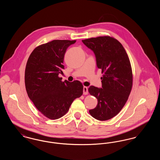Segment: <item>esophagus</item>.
I'll list each match as a JSON object with an SVG mask.
<instances>
[{"label": "esophagus", "mask_w": 160, "mask_h": 160, "mask_svg": "<svg viewBox=\"0 0 160 160\" xmlns=\"http://www.w3.org/2000/svg\"><path fill=\"white\" fill-rule=\"evenodd\" d=\"M88 93V88L86 86L83 87V94L84 95H87Z\"/></svg>", "instance_id": "34e87169"}]
</instances>
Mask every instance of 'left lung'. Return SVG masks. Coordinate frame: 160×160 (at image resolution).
Returning <instances> with one entry per match:
<instances>
[{
  "mask_svg": "<svg viewBox=\"0 0 160 160\" xmlns=\"http://www.w3.org/2000/svg\"><path fill=\"white\" fill-rule=\"evenodd\" d=\"M95 55L97 65L103 73L102 88L91 86L89 93L98 99L89 110L95 119L104 121L118 114L128 100L132 86V73L128 56L121 43L109 36L82 40Z\"/></svg>",
  "mask_w": 160,
  "mask_h": 160,
  "instance_id": "1",
  "label": "left lung"
}]
</instances>
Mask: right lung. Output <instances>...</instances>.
I'll list each match as a JSON object with an SVG mask.
<instances>
[{"label": "right lung", "instance_id": "add662e5", "mask_svg": "<svg viewBox=\"0 0 160 160\" xmlns=\"http://www.w3.org/2000/svg\"><path fill=\"white\" fill-rule=\"evenodd\" d=\"M76 40H53L36 47L25 69L24 82L29 98L38 110L50 119L66 114L72 102L83 94L78 80L62 81L58 76L64 69V55Z\"/></svg>", "mask_w": 160, "mask_h": 160}]
</instances>
